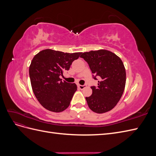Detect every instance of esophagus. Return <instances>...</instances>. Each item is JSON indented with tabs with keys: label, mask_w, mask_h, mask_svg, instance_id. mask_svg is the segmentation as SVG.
Wrapping results in <instances>:
<instances>
[{
	"label": "esophagus",
	"mask_w": 156,
	"mask_h": 156,
	"mask_svg": "<svg viewBox=\"0 0 156 156\" xmlns=\"http://www.w3.org/2000/svg\"><path fill=\"white\" fill-rule=\"evenodd\" d=\"M77 87H78V88H79V89L83 90V89H84V88L86 87V85H81V84H78Z\"/></svg>",
	"instance_id": "1"
}]
</instances>
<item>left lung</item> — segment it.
Returning <instances> with one entry per match:
<instances>
[{"instance_id": "1", "label": "left lung", "mask_w": 156, "mask_h": 156, "mask_svg": "<svg viewBox=\"0 0 156 156\" xmlns=\"http://www.w3.org/2000/svg\"><path fill=\"white\" fill-rule=\"evenodd\" d=\"M88 64L93 77H99L98 86L91 87L92 94L86 97L90 109L99 114L111 111L120 100L124 91L126 73L122 60L111 51L100 49L82 53Z\"/></svg>"}]
</instances>
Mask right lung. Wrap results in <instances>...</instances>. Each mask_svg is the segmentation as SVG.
Masks as SVG:
<instances>
[{"label":"right lung","mask_w":156,"mask_h":156,"mask_svg":"<svg viewBox=\"0 0 156 156\" xmlns=\"http://www.w3.org/2000/svg\"><path fill=\"white\" fill-rule=\"evenodd\" d=\"M82 53L48 49L34 56L29 67L31 86L37 101L46 109L60 112L69 107L77 87L75 83L62 81L60 76Z\"/></svg>","instance_id":"right-lung-1"}]
</instances>
